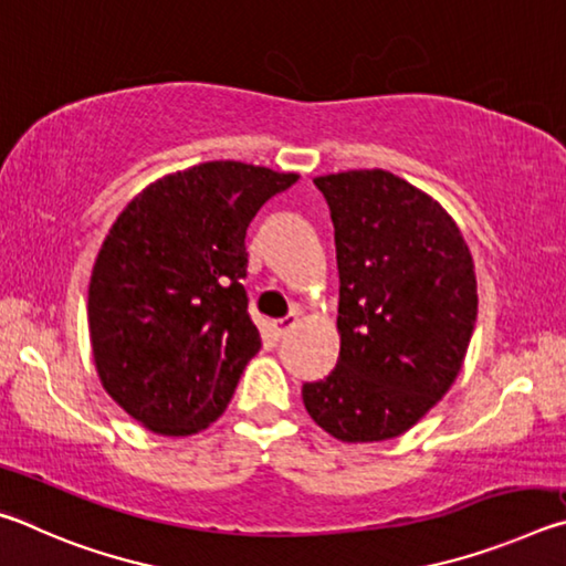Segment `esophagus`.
I'll return each mask as SVG.
<instances>
[{"label":"esophagus","mask_w":566,"mask_h":566,"mask_svg":"<svg viewBox=\"0 0 566 566\" xmlns=\"http://www.w3.org/2000/svg\"><path fill=\"white\" fill-rule=\"evenodd\" d=\"M296 322H300V317H296V314H286V317L276 319V322L272 324V327H274V334H276V337H280V339H282V337H286V332H290Z\"/></svg>","instance_id":"1"}]
</instances>
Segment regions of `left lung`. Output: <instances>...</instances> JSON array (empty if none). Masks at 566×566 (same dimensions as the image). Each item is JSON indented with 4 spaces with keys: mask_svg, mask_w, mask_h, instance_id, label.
<instances>
[{
    "mask_svg": "<svg viewBox=\"0 0 566 566\" xmlns=\"http://www.w3.org/2000/svg\"><path fill=\"white\" fill-rule=\"evenodd\" d=\"M314 185L334 222L342 347L302 399L342 442H381L417 424L462 369L476 322L472 254L452 217L391 171Z\"/></svg>",
    "mask_w": 566,
    "mask_h": 566,
    "instance_id": "obj_1",
    "label": "left lung"
}]
</instances>
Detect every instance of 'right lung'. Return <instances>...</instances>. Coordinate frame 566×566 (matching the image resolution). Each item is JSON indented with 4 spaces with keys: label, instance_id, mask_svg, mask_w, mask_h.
Masks as SVG:
<instances>
[{
    "label": "right lung",
    "instance_id": "1",
    "mask_svg": "<svg viewBox=\"0 0 566 566\" xmlns=\"http://www.w3.org/2000/svg\"><path fill=\"white\" fill-rule=\"evenodd\" d=\"M296 175L207 161L149 185L112 224L90 282V332L112 399L187 437L222 415L260 352L249 317L247 227Z\"/></svg>",
    "mask_w": 566,
    "mask_h": 566
}]
</instances>
